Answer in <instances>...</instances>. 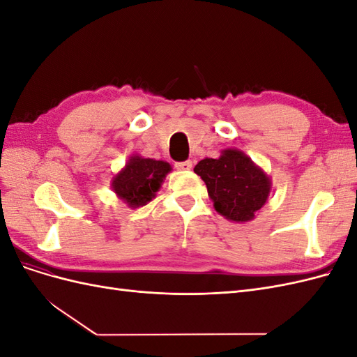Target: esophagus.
<instances>
[{"mask_svg":"<svg viewBox=\"0 0 357 357\" xmlns=\"http://www.w3.org/2000/svg\"><path fill=\"white\" fill-rule=\"evenodd\" d=\"M177 169H183V171H189L192 169V160H185V162H177L176 164Z\"/></svg>","mask_w":357,"mask_h":357,"instance_id":"esophagus-1","label":"esophagus"}]
</instances>
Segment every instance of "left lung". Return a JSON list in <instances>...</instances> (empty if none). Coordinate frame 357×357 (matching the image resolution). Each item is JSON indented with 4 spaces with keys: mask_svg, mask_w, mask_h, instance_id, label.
<instances>
[{
    "mask_svg": "<svg viewBox=\"0 0 357 357\" xmlns=\"http://www.w3.org/2000/svg\"><path fill=\"white\" fill-rule=\"evenodd\" d=\"M193 171L207 186L214 210L235 223L253 220L271 193V177L240 149H223L218 159L205 158Z\"/></svg>",
    "mask_w": 357,
    "mask_h": 357,
    "instance_id": "8db88e82",
    "label": "left lung"
}]
</instances>
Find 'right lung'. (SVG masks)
<instances>
[{
  "mask_svg": "<svg viewBox=\"0 0 357 357\" xmlns=\"http://www.w3.org/2000/svg\"><path fill=\"white\" fill-rule=\"evenodd\" d=\"M172 167L165 160L131 155L112 178V189L129 208L143 207L156 197Z\"/></svg>",
  "mask_w": 357,
  "mask_h": 357,
  "instance_id": "add662e5",
  "label": "right lung"
}]
</instances>
